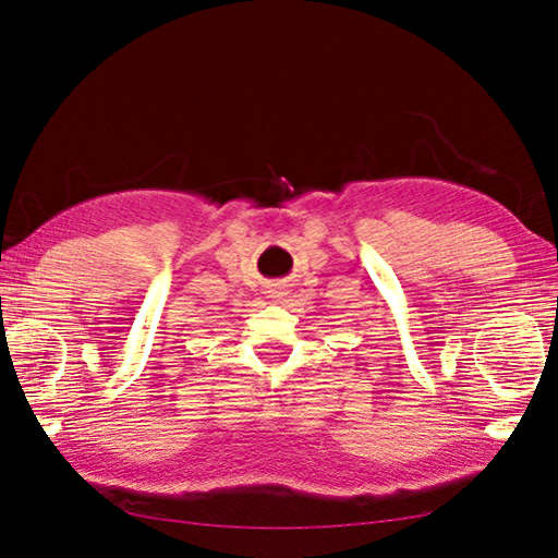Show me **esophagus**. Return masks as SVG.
<instances>
[{
	"label": "esophagus",
	"mask_w": 558,
	"mask_h": 558,
	"mask_svg": "<svg viewBox=\"0 0 558 558\" xmlns=\"http://www.w3.org/2000/svg\"><path fill=\"white\" fill-rule=\"evenodd\" d=\"M280 294H282V292H278V294H276V298H280Z\"/></svg>",
	"instance_id": "34e87169"
}]
</instances>
